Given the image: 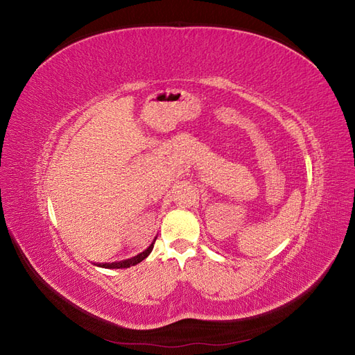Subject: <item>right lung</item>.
Instances as JSON below:
<instances>
[{
	"instance_id": "1",
	"label": "right lung",
	"mask_w": 355,
	"mask_h": 355,
	"mask_svg": "<svg viewBox=\"0 0 355 355\" xmlns=\"http://www.w3.org/2000/svg\"><path fill=\"white\" fill-rule=\"evenodd\" d=\"M157 239V237H155ZM154 243H155V240H154ZM154 243L148 247L146 250H144L142 253H139V254H136L135 257H130V259H124V261H120V262H112V263H96L98 266H101V268H108V270H120V268H130V266H133V265H137L139 262H142L145 257H148V254L153 252V249H154Z\"/></svg>"
}]
</instances>
